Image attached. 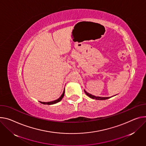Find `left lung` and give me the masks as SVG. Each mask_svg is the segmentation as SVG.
I'll use <instances>...</instances> for the list:
<instances>
[{"label":"left lung","mask_w":146,"mask_h":146,"mask_svg":"<svg viewBox=\"0 0 146 146\" xmlns=\"http://www.w3.org/2000/svg\"><path fill=\"white\" fill-rule=\"evenodd\" d=\"M84 92L86 94V95L87 96H88L90 98H92V99H96V100H107V99H108L110 98V97H96L94 96H92L90 94H89L88 92H86L85 90H84Z\"/></svg>","instance_id":"left-lung-1"}]
</instances>
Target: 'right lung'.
Returning <instances> with one entry per match:
<instances>
[{"label":"right lung","mask_w":146,"mask_h":146,"mask_svg":"<svg viewBox=\"0 0 146 146\" xmlns=\"http://www.w3.org/2000/svg\"><path fill=\"white\" fill-rule=\"evenodd\" d=\"M64 90L63 91V94H62V96H60V97L59 98H58V100H55L54 101H51V102H40L42 104H45V105H52V104H56V103H58L59 102V101H60L62 100V99L63 98V96H64Z\"/></svg>","instance_id":"add662e5"}]
</instances>
